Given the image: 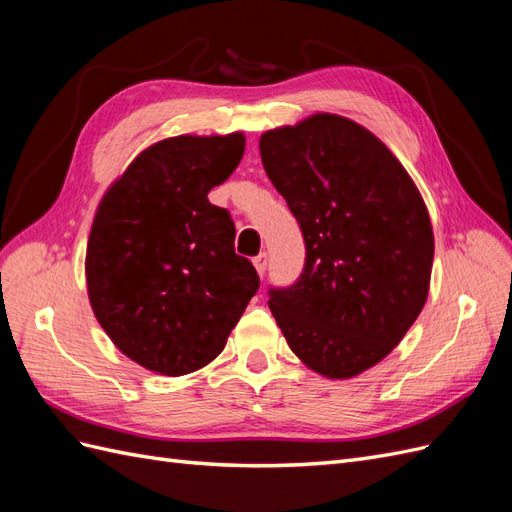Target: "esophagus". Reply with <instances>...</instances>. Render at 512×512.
<instances>
[{
	"label": "esophagus",
	"mask_w": 512,
	"mask_h": 512,
	"mask_svg": "<svg viewBox=\"0 0 512 512\" xmlns=\"http://www.w3.org/2000/svg\"><path fill=\"white\" fill-rule=\"evenodd\" d=\"M267 265H269V256H267V252H262V254H258V256L254 258V267H256V271H258V275H260V277H265V273H267Z\"/></svg>",
	"instance_id": "esophagus-1"
}]
</instances>
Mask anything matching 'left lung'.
<instances>
[{"instance_id":"1","label":"left lung","mask_w":512,"mask_h":512,"mask_svg":"<svg viewBox=\"0 0 512 512\" xmlns=\"http://www.w3.org/2000/svg\"><path fill=\"white\" fill-rule=\"evenodd\" d=\"M260 158L305 241L299 280L269 288L271 314L309 369L359 376L427 301L433 230L423 198L380 138L339 115L265 132Z\"/></svg>"}]
</instances>
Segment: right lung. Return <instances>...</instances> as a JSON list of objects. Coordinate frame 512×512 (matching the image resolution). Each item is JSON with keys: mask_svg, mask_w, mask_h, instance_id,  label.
<instances>
[{"mask_svg": "<svg viewBox=\"0 0 512 512\" xmlns=\"http://www.w3.org/2000/svg\"><path fill=\"white\" fill-rule=\"evenodd\" d=\"M245 136H175L145 149L96 211L89 303L113 344L162 376L218 356L260 280L235 254V222L207 194L243 158Z\"/></svg>", "mask_w": 512, "mask_h": 512, "instance_id": "1", "label": "right lung"}]
</instances>
